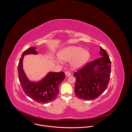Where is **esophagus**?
I'll return each mask as SVG.
<instances>
[{
	"label": "esophagus",
	"instance_id": "34e87169",
	"mask_svg": "<svg viewBox=\"0 0 132 132\" xmlns=\"http://www.w3.org/2000/svg\"><path fill=\"white\" fill-rule=\"evenodd\" d=\"M65 73V75H66V76H69L70 75V74H71L70 72L69 71H66Z\"/></svg>",
	"mask_w": 132,
	"mask_h": 132
}]
</instances>
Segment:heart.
<instances>
[{
    "instance_id": "heart-1",
    "label": "heart",
    "mask_w": 132,
    "mask_h": 132,
    "mask_svg": "<svg viewBox=\"0 0 132 132\" xmlns=\"http://www.w3.org/2000/svg\"><path fill=\"white\" fill-rule=\"evenodd\" d=\"M59 56L64 61H70L73 60L72 66L75 68H78L84 65L90 57V54L82 47L79 46H68L62 50Z\"/></svg>"
}]
</instances>
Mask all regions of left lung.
I'll return each mask as SVG.
<instances>
[{"label": "left lung", "mask_w": 132, "mask_h": 132, "mask_svg": "<svg viewBox=\"0 0 132 132\" xmlns=\"http://www.w3.org/2000/svg\"><path fill=\"white\" fill-rule=\"evenodd\" d=\"M100 47L102 57L86 63L73 73L76 78L75 93L80 99L95 100L108 88L111 62L106 51Z\"/></svg>", "instance_id": "obj_1"}]
</instances>
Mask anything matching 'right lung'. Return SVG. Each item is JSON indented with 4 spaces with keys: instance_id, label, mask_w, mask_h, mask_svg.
Masks as SVG:
<instances>
[{
    "instance_id": "1",
    "label": "right lung",
    "mask_w": 132,
    "mask_h": 132,
    "mask_svg": "<svg viewBox=\"0 0 132 132\" xmlns=\"http://www.w3.org/2000/svg\"><path fill=\"white\" fill-rule=\"evenodd\" d=\"M35 47H31L22 54L18 66L19 80L26 95L39 103H47L57 98L60 84L65 78V73L61 72H50L46 76L39 82H32L27 78L22 68L23 56L27 54H37Z\"/></svg>"
}]
</instances>
